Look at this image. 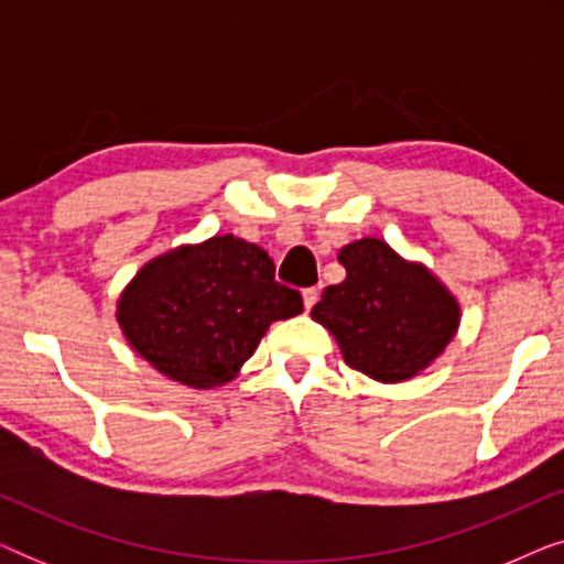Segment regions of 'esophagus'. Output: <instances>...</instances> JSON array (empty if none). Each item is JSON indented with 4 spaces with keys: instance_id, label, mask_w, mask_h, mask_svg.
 I'll return each instance as SVG.
<instances>
[{
    "instance_id": "esophagus-1",
    "label": "esophagus",
    "mask_w": 564,
    "mask_h": 564,
    "mask_svg": "<svg viewBox=\"0 0 564 564\" xmlns=\"http://www.w3.org/2000/svg\"><path fill=\"white\" fill-rule=\"evenodd\" d=\"M318 303V290L315 288H307V290H303V305H305V311H311V307Z\"/></svg>"
}]
</instances>
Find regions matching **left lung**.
Listing matches in <instances>:
<instances>
[{"label":"left lung","instance_id":"8db88e82","mask_svg":"<svg viewBox=\"0 0 564 564\" xmlns=\"http://www.w3.org/2000/svg\"><path fill=\"white\" fill-rule=\"evenodd\" d=\"M338 261L346 280L323 290L311 315L336 338L346 365L390 384L434 365L462 318L449 288L380 238L346 243Z\"/></svg>","mask_w":564,"mask_h":564}]
</instances>
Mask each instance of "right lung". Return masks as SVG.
<instances>
[{
  "label": "right lung",
  "instance_id": "right-lung-1",
  "mask_svg": "<svg viewBox=\"0 0 564 564\" xmlns=\"http://www.w3.org/2000/svg\"><path fill=\"white\" fill-rule=\"evenodd\" d=\"M303 313L274 261L234 234L184 243L138 269L120 292L122 336L169 380L213 390L234 380L274 321Z\"/></svg>",
  "mask_w": 564,
  "mask_h": 564
}]
</instances>
